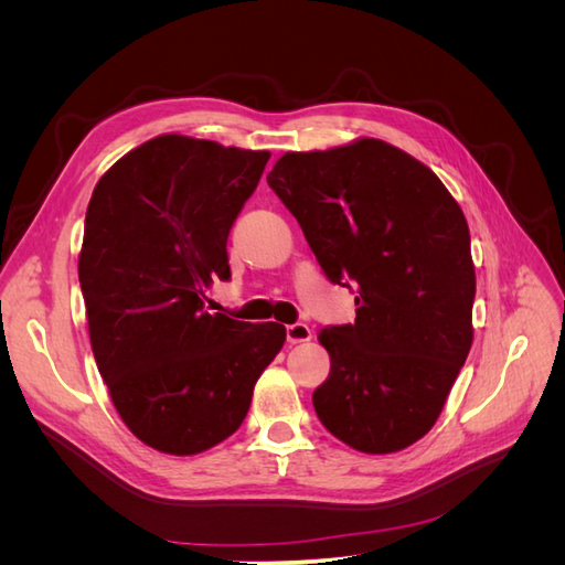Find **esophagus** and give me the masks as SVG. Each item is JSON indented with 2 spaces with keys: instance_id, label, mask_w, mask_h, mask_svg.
Listing matches in <instances>:
<instances>
[{
  "instance_id": "34e87169",
  "label": "esophagus",
  "mask_w": 565,
  "mask_h": 565,
  "mask_svg": "<svg viewBox=\"0 0 565 565\" xmlns=\"http://www.w3.org/2000/svg\"><path fill=\"white\" fill-rule=\"evenodd\" d=\"M285 337H287V344H303V341H311L313 332H311L309 324L295 322V324H287Z\"/></svg>"
}]
</instances>
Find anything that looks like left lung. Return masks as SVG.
<instances>
[{"label": "left lung", "instance_id": "left-lung-1", "mask_svg": "<svg viewBox=\"0 0 565 565\" xmlns=\"http://www.w3.org/2000/svg\"><path fill=\"white\" fill-rule=\"evenodd\" d=\"M355 320L328 324L316 415L347 446L386 455L436 424L471 349L467 218L440 179L377 139L287 152L266 177Z\"/></svg>", "mask_w": 565, "mask_h": 565}]
</instances>
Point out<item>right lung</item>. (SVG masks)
Listing matches in <instances>:
<instances>
[{
    "instance_id": "right-lung-1",
    "label": "right lung",
    "mask_w": 565,
    "mask_h": 565,
    "mask_svg": "<svg viewBox=\"0 0 565 565\" xmlns=\"http://www.w3.org/2000/svg\"><path fill=\"white\" fill-rule=\"evenodd\" d=\"M268 158L167 134L94 188L79 254L92 349L119 417L160 452L198 455L235 434L285 344L278 322L202 303L231 278L228 233Z\"/></svg>"
}]
</instances>
